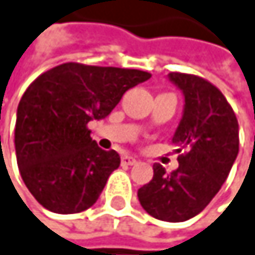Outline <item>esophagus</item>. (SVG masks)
<instances>
[{"label":"esophagus","mask_w":255,"mask_h":255,"mask_svg":"<svg viewBox=\"0 0 255 255\" xmlns=\"http://www.w3.org/2000/svg\"><path fill=\"white\" fill-rule=\"evenodd\" d=\"M136 163H137V160L134 157H131V155H124L122 157V165L133 166V165H136Z\"/></svg>","instance_id":"esophagus-1"}]
</instances>
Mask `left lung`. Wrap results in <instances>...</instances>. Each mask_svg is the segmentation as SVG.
<instances>
[{
	"instance_id": "1",
	"label": "left lung",
	"mask_w": 255,
	"mask_h": 255,
	"mask_svg": "<svg viewBox=\"0 0 255 255\" xmlns=\"http://www.w3.org/2000/svg\"><path fill=\"white\" fill-rule=\"evenodd\" d=\"M184 97L183 116L172 137L178 168L158 163L152 180L137 190L143 210L155 219L184 222L201 213L227 180L239 152V124L222 92L207 80L168 74Z\"/></svg>"
}]
</instances>
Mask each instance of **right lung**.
<instances>
[{
	"label": "right lung",
	"mask_w": 255,
	"mask_h": 255,
	"mask_svg": "<svg viewBox=\"0 0 255 255\" xmlns=\"http://www.w3.org/2000/svg\"><path fill=\"white\" fill-rule=\"evenodd\" d=\"M149 77L139 69L63 63L28 86L17 106L14 148L21 177L40 206L71 215L97 203L121 157L101 149L87 124L109 116L127 90Z\"/></svg>",
	"instance_id": "1"
}]
</instances>
